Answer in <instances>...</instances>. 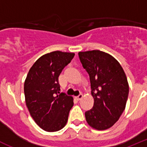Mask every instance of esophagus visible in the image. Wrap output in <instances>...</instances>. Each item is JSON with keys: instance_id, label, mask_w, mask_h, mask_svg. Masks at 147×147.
Instances as JSON below:
<instances>
[{"instance_id": "esophagus-1", "label": "esophagus", "mask_w": 147, "mask_h": 147, "mask_svg": "<svg viewBox=\"0 0 147 147\" xmlns=\"http://www.w3.org/2000/svg\"><path fill=\"white\" fill-rule=\"evenodd\" d=\"M83 98V95L82 94H80L78 96H76V98H77L78 100H81L82 98Z\"/></svg>"}]
</instances>
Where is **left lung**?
<instances>
[{
  "label": "left lung",
  "mask_w": 147,
  "mask_h": 147,
  "mask_svg": "<svg viewBox=\"0 0 147 147\" xmlns=\"http://www.w3.org/2000/svg\"><path fill=\"white\" fill-rule=\"evenodd\" d=\"M83 67L88 71L93 108L85 112L90 127L105 130L115 124L124 112L129 84L124 69L112 55L99 50L79 52Z\"/></svg>",
  "instance_id": "left-lung-1"
}]
</instances>
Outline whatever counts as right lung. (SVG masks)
Segmentation results:
<instances>
[{
	"label": "right lung",
	"instance_id": "add662e5",
	"mask_svg": "<svg viewBox=\"0 0 147 147\" xmlns=\"http://www.w3.org/2000/svg\"><path fill=\"white\" fill-rule=\"evenodd\" d=\"M74 53L59 51L40 57L28 71L24 82L26 105L35 123L43 130L56 132L65 126L74 98L59 94L58 77Z\"/></svg>",
	"mask_w": 147,
	"mask_h": 147
}]
</instances>
